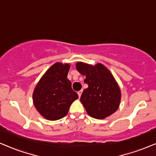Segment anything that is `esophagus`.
I'll return each instance as SVG.
<instances>
[{"mask_svg": "<svg viewBox=\"0 0 156 156\" xmlns=\"http://www.w3.org/2000/svg\"><path fill=\"white\" fill-rule=\"evenodd\" d=\"M82 90H80V91H77V94H78V95H79V97H81V95H82Z\"/></svg>", "mask_w": 156, "mask_h": 156, "instance_id": "34e87169", "label": "esophagus"}]
</instances>
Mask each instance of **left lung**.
I'll list each match as a JSON object with an SVG mask.
<instances>
[{"label":"left lung","instance_id":"1","mask_svg":"<svg viewBox=\"0 0 156 156\" xmlns=\"http://www.w3.org/2000/svg\"><path fill=\"white\" fill-rule=\"evenodd\" d=\"M77 71L86 76L88 84L81 96L80 101L87 114L93 118L103 119L116 112L121 101V90L109 70L102 64L94 66L79 62Z\"/></svg>","mask_w":156,"mask_h":156}]
</instances>
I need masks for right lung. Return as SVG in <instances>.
<instances>
[{
  "label": "right lung",
  "instance_id": "1",
  "mask_svg": "<svg viewBox=\"0 0 156 156\" xmlns=\"http://www.w3.org/2000/svg\"><path fill=\"white\" fill-rule=\"evenodd\" d=\"M70 65L57 62L49 68L34 89L33 100L44 119L56 121L65 117L78 94L67 79Z\"/></svg>",
  "mask_w": 156,
  "mask_h": 156
}]
</instances>
